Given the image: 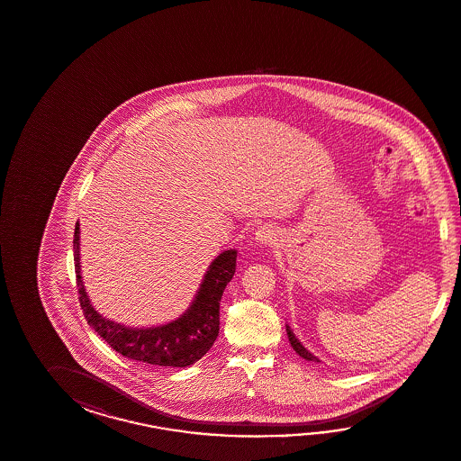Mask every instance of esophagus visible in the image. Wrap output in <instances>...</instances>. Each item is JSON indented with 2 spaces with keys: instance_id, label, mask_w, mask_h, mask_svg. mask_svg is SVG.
Returning a JSON list of instances; mask_svg holds the SVG:
<instances>
[{
  "instance_id": "34e87169",
  "label": "esophagus",
  "mask_w": 461,
  "mask_h": 461,
  "mask_svg": "<svg viewBox=\"0 0 461 461\" xmlns=\"http://www.w3.org/2000/svg\"><path fill=\"white\" fill-rule=\"evenodd\" d=\"M276 239H277V232L270 225H260L256 230V240L260 246H270L276 242Z\"/></svg>"
}]
</instances>
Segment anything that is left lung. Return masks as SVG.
Returning <instances> with one entry per match:
<instances>
[{"label": "left lung", "instance_id": "obj_1", "mask_svg": "<svg viewBox=\"0 0 461 461\" xmlns=\"http://www.w3.org/2000/svg\"><path fill=\"white\" fill-rule=\"evenodd\" d=\"M287 335H289V342L290 345H292V348H294V350H295V352H297V354H299L302 358H305V360H309V362H321V360H319L315 355H312L311 352H309V350H307V348H305V347H303V345H302V343L297 340L295 333L290 330L289 325H287Z\"/></svg>", "mask_w": 461, "mask_h": 461}]
</instances>
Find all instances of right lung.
I'll return each instance as SVG.
<instances>
[{
    "label": "right lung",
    "mask_w": 461,
    "mask_h": 461,
    "mask_svg": "<svg viewBox=\"0 0 461 461\" xmlns=\"http://www.w3.org/2000/svg\"><path fill=\"white\" fill-rule=\"evenodd\" d=\"M76 285L87 325L118 354L158 366H189L201 360L219 335V307L225 285L236 272L237 250L229 249L212 260L193 303L177 321L159 327L134 329L103 317L87 299L79 262V224L75 227Z\"/></svg>",
    "instance_id": "1"
}]
</instances>
